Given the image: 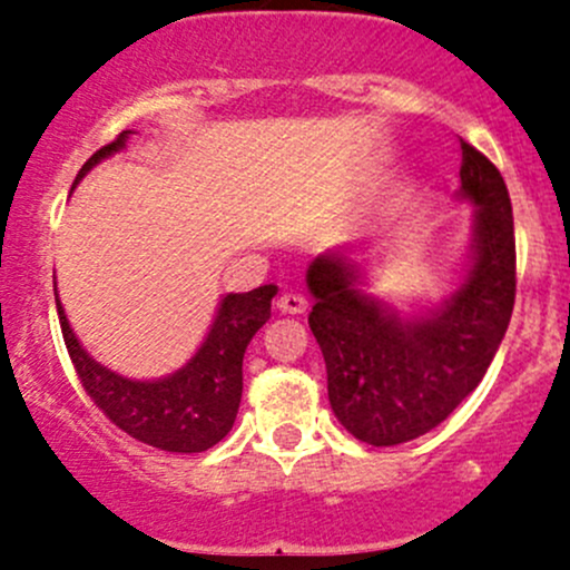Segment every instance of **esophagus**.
I'll return each mask as SVG.
<instances>
[{"label":"esophagus","instance_id":"1","mask_svg":"<svg viewBox=\"0 0 570 570\" xmlns=\"http://www.w3.org/2000/svg\"><path fill=\"white\" fill-rule=\"evenodd\" d=\"M275 306H278V312L284 314H303L308 308V301L301 295V292H284Z\"/></svg>","mask_w":570,"mask_h":570}]
</instances>
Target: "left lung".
<instances>
[{"mask_svg":"<svg viewBox=\"0 0 570 570\" xmlns=\"http://www.w3.org/2000/svg\"><path fill=\"white\" fill-rule=\"evenodd\" d=\"M461 193L476 204L474 262L463 286L428 320L402 322L355 289L342 256L308 267V314L327 370V400L358 441L394 446L439 428L480 386L515 303V232L497 165L461 140Z\"/></svg>","mask_w":570,"mask_h":570,"instance_id":"1","label":"left lung"}]
</instances>
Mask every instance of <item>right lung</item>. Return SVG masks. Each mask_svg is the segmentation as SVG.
I'll return each mask as SVG.
<instances>
[{"label":"right lung","mask_w":570,"mask_h":570,"mask_svg":"<svg viewBox=\"0 0 570 570\" xmlns=\"http://www.w3.org/2000/svg\"><path fill=\"white\" fill-rule=\"evenodd\" d=\"M124 140L126 131L101 146L79 168L77 181L99 159L124 148ZM275 292L278 286L267 284L243 295L223 297L215 325L195 358L176 375L154 383L126 381L96 364L79 347L60 303H57V314H60L62 338H66L79 383L115 428L165 452H204L226 439L228 430L234 428L239 400H243L245 350L258 327L269 320V303Z\"/></svg>","instance_id":"1"}]
</instances>
